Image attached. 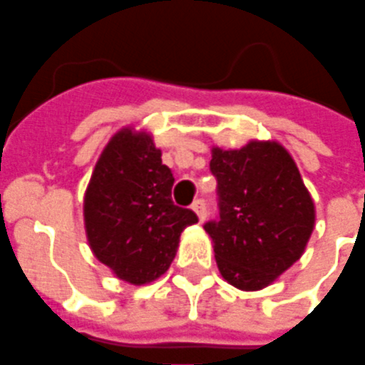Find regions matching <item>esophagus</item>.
<instances>
[{
	"instance_id": "esophagus-1",
	"label": "esophagus",
	"mask_w": 365,
	"mask_h": 365,
	"mask_svg": "<svg viewBox=\"0 0 365 365\" xmlns=\"http://www.w3.org/2000/svg\"><path fill=\"white\" fill-rule=\"evenodd\" d=\"M192 211L196 212L197 218H200V222H203L207 218V209H205V201L197 200L194 201V205H192Z\"/></svg>"
}]
</instances>
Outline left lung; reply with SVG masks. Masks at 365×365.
<instances>
[{
  "label": "left lung",
  "mask_w": 365,
  "mask_h": 365,
  "mask_svg": "<svg viewBox=\"0 0 365 365\" xmlns=\"http://www.w3.org/2000/svg\"><path fill=\"white\" fill-rule=\"evenodd\" d=\"M220 218L207 222L224 281L256 292L305 252L314 230V201L292 154L279 141L250 139L241 148L211 147Z\"/></svg>",
  "instance_id": "8db88e82"
}]
</instances>
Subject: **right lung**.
I'll return each mask as SVG.
<instances>
[{"label":"right lung","mask_w":365,"mask_h":365,"mask_svg":"<svg viewBox=\"0 0 365 365\" xmlns=\"http://www.w3.org/2000/svg\"><path fill=\"white\" fill-rule=\"evenodd\" d=\"M175 179L145 128L124 126L101 150L84 192L90 250L116 279L143 287L169 269L180 233L197 222L171 201Z\"/></svg>","instance_id":"add662e5"}]
</instances>
